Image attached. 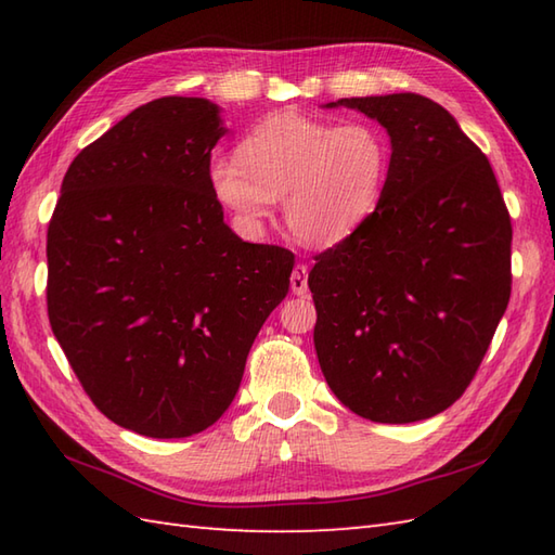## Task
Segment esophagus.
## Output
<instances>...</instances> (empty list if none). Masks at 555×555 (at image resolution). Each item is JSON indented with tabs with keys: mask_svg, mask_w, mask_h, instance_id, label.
<instances>
[{
	"mask_svg": "<svg viewBox=\"0 0 555 555\" xmlns=\"http://www.w3.org/2000/svg\"><path fill=\"white\" fill-rule=\"evenodd\" d=\"M291 291L296 293V296H308V267L305 264H296V269H293Z\"/></svg>",
	"mask_w": 555,
	"mask_h": 555,
	"instance_id": "34e87169",
	"label": "esophagus"
}]
</instances>
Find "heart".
<instances>
[{
	"mask_svg": "<svg viewBox=\"0 0 555 555\" xmlns=\"http://www.w3.org/2000/svg\"><path fill=\"white\" fill-rule=\"evenodd\" d=\"M388 171L391 143L379 126H334L300 112H276L241 140L238 157H211L207 181L241 229H262L276 199L284 197L296 238L332 247L374 217Z\"/></svg>",
	"mask_w": 555,
	"mask_h": 555,
	"instance_id": "heart-1",
	"label": "heart"
}]
</instances>
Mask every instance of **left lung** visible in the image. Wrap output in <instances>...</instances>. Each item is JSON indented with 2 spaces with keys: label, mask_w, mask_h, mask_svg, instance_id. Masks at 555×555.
<instances>
[{
  "label": "left lung",
  "mask_w": 555,
  "mask_h": 555,
  "mask_svg": "<svg viewBox=\"0 0 555 555\" xmlns=\"http://www.w3.org/2000/svg\"><path fill=\"white\" fill-rule=\"evenodd\" d=\"M391 140L379 209L317 255L314 350L356 415L408 424L465 393L511 300V217L489 159L415 92L344 98Z\"/></svg>",
  "instance_id": "8db88e82"
}]
</instances>
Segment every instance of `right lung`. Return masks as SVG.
Segmentation results:
<instances>
[{
  "instance_id": "obj_1",
  "label": "right lung",
  "mask_w": 555,
  "mask_h": 555,
  "mask_svg": "<svg viewBox=\"0 0 555 555\" xmlns=\"http://www.w3.org/2000/svg\"><path fill=\"white\" fill-rule=\"evenodd\" d=\"M227 133L205 98H159L80 150L47 231V312L92 403L152 439L211 427L286 298L293 253L238 238L209 191Z\"/></svg>"
}]
</instances>
